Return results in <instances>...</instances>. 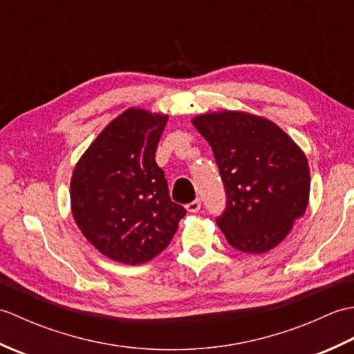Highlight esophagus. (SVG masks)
<instances>
[{
    "mask_svg": "<svg viewBox=\"0 0 354 354\" xmlns=\"http://www.w3.org/2000/svg\"><path fill=\"white\" fill-rule=\"evenodd\" d=\"M185 208H187V212H190V213H198L201 209V201L199 199L193 201V202H190V204H187Z\"/></svg>",
    "mask_w": 354,
    "mask_h": 354,
    "instance_id": "esophagus-1",
    "label": "esophagus"
}]
</instances>
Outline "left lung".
<instances>
[{"mask_svg": "<svg viewBox=\"0 0 354 354\" xmlns=\"http://www.w3.org/2000/svg\"><path fill=\"white\" fill-rule=\"evenodd\" d=\"M192 123L219 167L227 208L216 222L228 243L250 254L272 250L309 204L304 152L281 127L248 112H209Z\"/></svg>", "mask_w": 354, "mask_h": 354, "instance_id": "1", "label": "left lung"}]
</instances>
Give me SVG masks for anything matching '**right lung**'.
<instances>
[{
    "label": "right lung",
    "instance_id": "add662e5",
    "mask_svg": "<svg viewBox=\"0 0 354 354\" xmlns=\"http://www.w3.org/2000/svg\"><path fill=\"white\" fill-rule=\"evenodd\" d=\"M169 117L129 108L82 155L70 184L71 212L97 251L141 265L169 246L187 209L171 202L155 152Z\"/></svg>",
    "mask_w": 354,
    "mask_h": 354
}]
</instances>
